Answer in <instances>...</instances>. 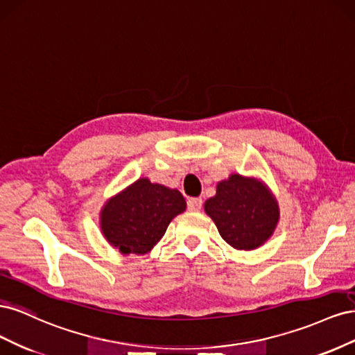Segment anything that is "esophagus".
<instances>
[{
  "label": "esophagus",
  "instance_id": "esophagus-1",
  "mask_svg": "<svg viewBox=\"0 0 355 355\" xmlns=\"http://www.w3.org/2000/svg\"><path fill=\"white\" fill-rule=\"evenodd\" d=\"M201 207H202V200L201 198H189L188 200V210L198 211Z\"/></svg>",
  "mask_w": 355,
  "mask_h": 355
}]
</instances>
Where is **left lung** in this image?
<instances>
[{
    "mask_svg": "<svg viewBox=\"0 0 355 355\" xmlns=\"http://www.w3.org/2000/svg\"><path fill=\"white\" fill-rule=\"evenodd\" d=\"M220 237L237 250H254L274 234L280 209L263 182L232 173L220 180L216 196L204 202Z\"/></svg>",
    "mask_w": 355,
    "mask_h": 355,
    "instance_id": "1",
    "label": "left lung"
}]
</instances>
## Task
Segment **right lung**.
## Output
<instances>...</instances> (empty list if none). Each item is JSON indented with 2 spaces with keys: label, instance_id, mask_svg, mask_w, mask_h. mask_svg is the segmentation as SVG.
Listing matches in <instances>:
<instances>
[{
  "label": "right lung",
  "instance_id": "1",
  "mask_svg": "<svg viewBox=\"0 0 355 355\" xmlns=\"http://www.w3.org/2000/svg\"><path fill=\"white\" fill-rule=\"evenodd\" d=\"M185 209L187 201L178 189L141 178L105 202L101 230L120 253L145 254L163 239L171 219Z\"/></svg>",
  "mask_w": 355,
  "mask_h": 355
}]
</instances>
